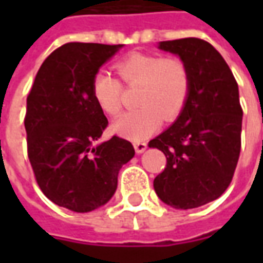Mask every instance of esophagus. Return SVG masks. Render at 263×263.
Wrapping results in <instances>:
<instances>
[{"mask_svg":"<svg viewBox=\"0 0 263 263\" xmlns=\"http://www.w3.org/2000/svg\"><path fill=\"white\" fill-rule=\"evenodd\" d=\"M134 148H135L137 154H142V152H145V149L148 148V145L145 142H135L134 143Z\"/></svg>","mask_w":263,"mask_h":263,"instance_id":"esophagus-1","label":"esophagus"}]
</instances>
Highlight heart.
Here are the masks:
<instances>
[{
	"label": "heart",
	"mask_w": 263,
	"mask_h": 263,
	"mask_svg": "<svg viewBox=\"0 0 263 263\" xmlns=\"http://www.w3.org/2000/svg\"><path fill=\"white\" fill-rule=\"evenodd\" d=\"M121 80L128 87H141L135 111L115 121L114 131L132 141H143L159 128L162 120H176L182 112L189 91L190 71L180 58H160L134 53L115 65ZM92 96L105 114L117 115L122 107V84L105 71L92 79Z\"/></svg>",
	"instance_id": "b5f03b06"
}]
</instances>
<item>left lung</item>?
<instances>
[{
  "label": "left lung",
  "mask_w": 263,
  "mask_h": 263,
  "mask_svg": "<svg viewBox=\"0 0 263 263\" xmlns=\"http://www.w3.org/2000/svg\"><path fill=\"white\" fill-rule=\"evenodd\" d=\"M159 49L184 60L190 91L177 120L149 142L166 156L154 189L173 209H196L220 197L237 167L242 128L238 84L222 56L203 39L165 41Z\"/></svg>",
  "instance_id": "left-lung-1"
}]
</instances>
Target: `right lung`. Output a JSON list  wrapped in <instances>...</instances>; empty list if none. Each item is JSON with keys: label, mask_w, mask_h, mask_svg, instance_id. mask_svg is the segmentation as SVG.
Here are the masks:
<instances>
[{"label": "right lung", "mask_w": 263, "mask_h": 263, "mask_svg": "<svg viewBox=\"0 0 263 263\" xmlns=\"http://www.w3.org/2000/svg\"><path fill=\"white\" fill-rule=\"evenodd\" d=\"M122 45L70 42L49 54L26 98L28 158L43 194L76 213L108 203L134 158L120 137L96 145L108 125L92 96L98 69Z\"/></svg>", "instance_id": "right-lung-1"}]
</instances>
